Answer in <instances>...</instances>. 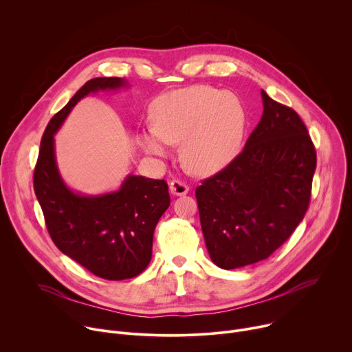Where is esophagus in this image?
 <instances>
[{"label": "esophagus", "instance_id": "34e87169", "mask_svg": "<svg viewBox=\"0 0 352 352\" xmlns=\"http://www.w3.org/2000/svg\"><path fill=\"white\" fill-rule=\"evenodd\" d=\"M188 190H189V186H188L185 182L179 181V179H174V181H171V184H170V192H171V195L182 196V195H186Z\"/></svg>", "mask_w": 352, "mask_h": 352}]
</instances>
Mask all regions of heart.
Here are the masks:
<instances>
[{
  "label": "heart",
  "mask_w": 352,
  "mask_h": 352,
  "mask_svg": "<svg viewBox=\"0 0 352 352\" xmlns=\"http://www.w3.org/2000/svg\"><path fill=\"white\" fill-rule=\"evenodd\" d=\"M153 129L140 131L146 153L164 156L168 143L181 144V159L195 174H214L238 155L245 113L239 100L227 91L196 85L168 93L152 107Z\"/></svg>",
  "instance_id": "1"
}]
</instances>
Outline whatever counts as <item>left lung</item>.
<instances>
[{"label":"left lung","instance_id":"8db88e82","mask_svg":"<svg viewBox=\"0 0 352 352\" xmlns=\"http://www.w3.org/2000/svg\"><path fill=\"white\" fill-rule=\"evenodd\" d=\"M262 100L242 152L195 192L210 259L226 270L267 259L309 206L316 152L308 129L265 90Z\"/></svg>","mask_w":352,"mask_h":352}]
</instances>
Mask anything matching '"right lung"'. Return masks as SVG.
<instances>
[{
    "instance_id": "add662e5",
    "label": "right lung",
    "mask_w": 352,
    "mask_h": 352,
    "mask_svg": "<svg viewBox=\"0 0 352 352\" xmlns=\"http://www.w3.org/2000/svg\"><path fill=\"white\" fill-rule=\"evenodd\" d=\"M126 86L121 78L87 80L50 120L33 175L34 193L56 246L94 276L116 281L140 274L152 259L155 228L170 206L168 185L164 179L131 174L114 192H74L58 171L54 135L80 98Z\"/></svg>"
}]
</instances>
